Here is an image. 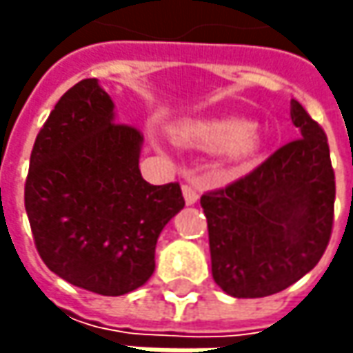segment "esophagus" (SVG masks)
Masks as SVG:
<instances>
[{
	"instance_id": "esophagus-1",
	"label": "esophagus",
	"mask_w": 353,
	"mask_h": 353,
	"mask_svg": "<svg viewBox=\"0 0 353 353\" xmlns=\"http://www.w3.org/2000/svg\"><path fill=\"white\" fill-rule=\"evenodd\" d=\"M183 194H184V202L186 204H196L198 202V190L192 186V184H183Z\"/></svg>"
}]
</instances>
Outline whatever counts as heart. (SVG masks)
Segmentation results:
<instances>
[{"label": "heart", "mask_w": 353, "mask_h": 353, "mask_svg": "<svg viewBox=\"0 0 353 353\" xmlns=\"http://www.w3.org/2000/svg\"><path fill=\"white\" fill-rule=\"evenodd\" d=\"M174 141L206 151L224 149L234 161H243L259 147V135L250 121L239 117L206 119V121H184L172 129Z\"/></svg>", "instance_id": "1"}]
</instances>
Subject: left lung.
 Returning <instances> with one entry per match:
<instances>
[{"label":"left lung","instance_id":"1","mask_svg":"<svg viewBox=\"0 0 353 353\" xmlns=\"http://www.w3.org/2000/svg\"><path fill=\"white\" fill-rule=\"evenodd\" d=\"M291 119L299 139L200 198L212 275L236 299L285 291L314 269L332 236L336 181L326 133L294 100Z\"/></svg>","mask_w":353,"mask_h":353}]
</instances>
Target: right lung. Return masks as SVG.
Instances as JSON below:
<instances>
[{
	"mask_svg": "<svg viewBox=\"0 0 353 353\" xmlns=\"http://www.w3.org/2000/svg\"><path fill=\"white\" fill-rule=\"evenodd\" d=\"M141 131L114 121L96 78L62 96L34 139L25 210L34 248L52 273L80 289L119 296L155 271V245L184 208L181 184H149Z\"/></svg>",
	"mask_w": 353,
	"mask_h": 353,
	"instance_id": "right-lung-1",
	"label": "right lung"
}]
</instances>
